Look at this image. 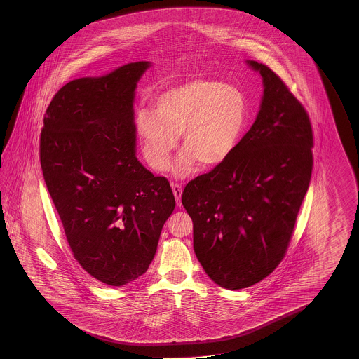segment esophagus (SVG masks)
<instances>
[{"instance_id": "obj_1", "label": "esophagus", "mask_w": 359, "mask_h": 359, "mask_svg": "<svg viewBox=\"0 0 359 359\" xmlns=\"http://www.w3.org/2000/svg\"><path fill=\"white\" fill-rule=\"evenodd\" d=\"M172 190L176 198L177 205H181V195H182V186L180 183L172 182Z\"/></svg>"}]
</instances>
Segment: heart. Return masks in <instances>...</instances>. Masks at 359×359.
Returning <instances> with one entry per match:
<instances>
[{"label":"heart","instance_id":"heart-1","mask_svg":"<svg viewBox=\"0 0 359 359\" xmlns=\"http://www.w3.org/2000/svg\"><path fill=\"white\" fill-rule=\"evenodd\" d=\"M155 111L140 109L136 130L146 161L167 170L182 136L183 151L175 167L178 177L192 173L198 163L212 168L227 161L244 132L248 105L235 86L212 78H194L161 92Z\"/></svg>","mask_w":359,"mask_h":359}]
</instances>
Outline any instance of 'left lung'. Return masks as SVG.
<instances>
[{"label":"left lung","instance_id":"left-lung-1","mask_svg":"<svg viewBox=\"0 0 359 359\" xmlns=\"http://www.w3.org/2000/svg\"><path fill=\"white\" fill-rule=\"evenodd\" d=\"M248 64L264 86L255 122L227 161L190 181L182 194L198 262L229 290L259 283L281 263L313 169L304 107L272 69Z\"/></svg>","mask_w":359,"mask_h":359}]
</instances>
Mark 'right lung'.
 Masks as SVG:
<instances>
[{
  "label": "right lung",
  "instance_id": "obj_1",
  "mask_svg": "<svg viewBox=\"0 0 359 359\" xmlns=\"http://www.w3.org/2000/svg\"><path fill=\"white\" fill-rule=\"evenodd\" d=\"M138 61L61 87L47 107L39 161L74 259L100 283L144 275L176 200L135 155Z\"/></svg>",
  "mask_w": 359,
  "mask_h": 359
}]
</instances>
